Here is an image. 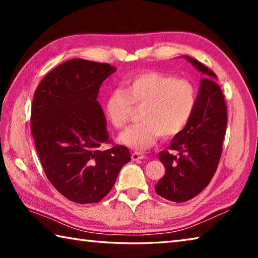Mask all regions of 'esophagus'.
<instances>
[{
  "label": "esophagus",
  "instance_id": "1",
  "mask_svg": "<svg viewBox=\"0 0 258 258\" xmlns=\"http://www.w3.org/2000/svg\"><path fill=\"white\" fill-rule=\"evenodd\" d=\"M131 158H132V160H141L145 158V156L140 154V152H133L132 156H131Z\"/></svg>",
  "mask_w": 258,
  "mask_h": 258
}]
</instances>
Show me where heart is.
Instances as JSON below:
<instances>
[{"label":"heart","instance_id":"1","mask_svg":"<svg viewBox=\"0 0 258 258\" xmlns=\"http://www.w3.org/2000/svg\"><path fill=\"white\" fill-rule=\"evenodd\" d=\"M125 90L116 87L109 92L104 111L113 127H125L133 112V104L142 107V121L130 126L118 141L135 150H146L161 135L180 134L191 119L197 106V90L185 78L159 72H143L124 82Z\"/></svg>","mask_w":258,"mask_h":258}]
</instances>
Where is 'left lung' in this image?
<instances>
[{
  "label": "left lung",
  "mask_w": 258,
  "mask_h": 258,
  "mask_svg": "<svg viewBox=\"0 0 258 258\" xmlns=\"http://www.w3.org/2000/svg\"><path fill=\"white\" fill-rule=\"evenodd\" d=\"M184 58L204 74L197 106L185 128L171 142L169 149L176 150L178 156L166 150L159 152L166 172L155 186L159 196L175 203L195 198L209 184L221 158L228 120L217 76L198 60L187 55Z\"/></svg>",
  "instance_id": "obj_1"
}]
</instances>
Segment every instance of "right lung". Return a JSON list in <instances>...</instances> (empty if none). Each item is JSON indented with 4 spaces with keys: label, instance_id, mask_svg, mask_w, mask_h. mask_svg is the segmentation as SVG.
<instances>
[{
    "label": "right lung",
    "instance_id": "add662e5",
    "mask_svg": "<svg viewBox=\"0 0 258 258\" xmlns=\"http://www.w3.org/2000/svg\"><path fill=\"white\" fill-rule=\"evenodd\" d=\"M115 72L109 63L72 59L47 74L34 93L35 148L51 184L74 203L101 202L131 160L124 146L101 149L109 135L97 98Z\"/></svg>",
    "mask_w": 258,
    "mask_h": 258
}]
</instances>
